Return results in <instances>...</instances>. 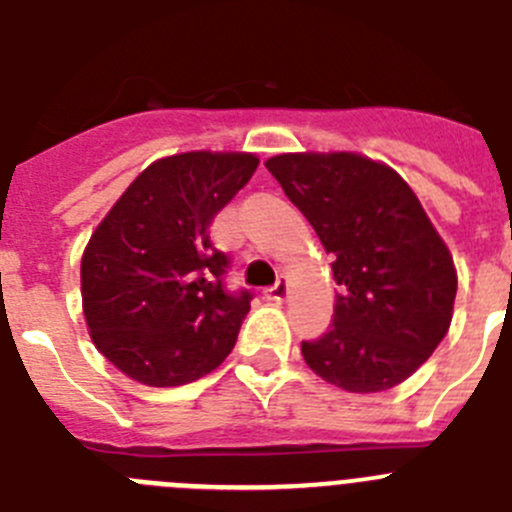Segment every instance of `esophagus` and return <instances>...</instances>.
<instances>
[{"instance_id": "34e87169", "label": "esophagus", "mask_w": 512, "mask_h": 512, "mask_svg": "<svg viewBox=\"0 0 512 512\" xmlns=\"http://www.w3.org/2000/svg\"><path fill=\"white\" fill-rule=\"evenodd\" d=\"M287 295H289V282H287V279H279V282L274 284V287L266 289V300L282 302Z\"/></svg>"}]
</instances>
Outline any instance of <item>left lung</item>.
<instances>
[{
    "label": "left lung",
    "instance_id": "1",
    "mask_svg": "<svg viewBox=\"0 0 512 512\" xmlns=\"http://www.w3.org/2000/svg\"><path fill=\"white\" fill-rule=\"evenodd\" d=\"M307 217L341 287L333 323L302 341L312 372L346 392L405 382L451 325L456 269L413 189L359 153H282L266 161Z\"/></svg>",
    "mask_w": 512,
    "mask_h": 512
}]
</instances>
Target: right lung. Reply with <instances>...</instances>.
Listing matches in <instances>:
<instances>
[{
  "mask_svg": "<svg viewBox=\"0 0 512 512\" xmlns=\"http://www.w3.org/2000/svg\"><path fill=\"white\" fill-rule=\"evenodd\" d=\"M256 166L253 153L161 158L89 238L84 318L94 346L135 382L179 387L233 351L253 295L225 289L230 259L212 246L210 225Z\"/></svg>",
  "mask_w": 512,
  "mask_h": 512,
  "instance_id": "obj_1",
  "label": "right lung"
}]
</instances>
